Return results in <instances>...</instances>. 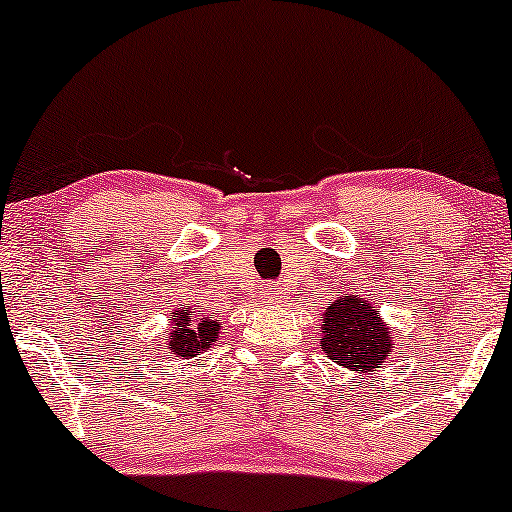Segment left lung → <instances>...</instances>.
<instances>
[{"label": "left lung", "mask_w": 512, "mask_h": 512, "mask_svg": "<svg viewBox=\"0 0 512 512\" xmlns=\"http://www.w3.org/2000/svg\"><path fill=\"white\" fill-rule=\"evenodd\" d=\"M323 352L352 372H374L391 352V335L381 325L379 308L347 296L328 303L323 316Z\"/></svg>", "instance_id": "obj_1"}]
</instances>
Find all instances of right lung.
Listing matches in <instances>:
<instances>
[{
    "mask_svg": "<svg viewBox=\"0 0 512 512\" xmlns=\"http://www.w3.org/2000/svg\"><path fill=\"white\" fill-rule=\"evenodd\" d=\"M174 330L170 333V350L177 357H194L196 352L206 350L218 338L221 325L216 320L196 316L194 308L177 311L172 318Z\"/></svg>",
    "mask_w": 512,
    "mask_h": 512,
    "instance_id": "obj_1",
    "label": "right lung"
}]
</instances>
